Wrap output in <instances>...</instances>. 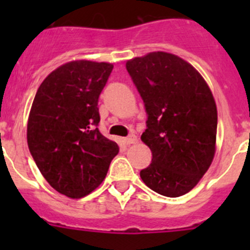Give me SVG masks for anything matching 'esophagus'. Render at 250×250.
Masks as SVG:
<instances>
[{
    "mask_svg": "<svg viewBox=\"0 0 250 250\" xmlns=\"http://www.w3.org/2000/svg\"><path fill=\"white\" fill-rule=\"evenodd\" d=\"M138 143V139L135 135H129V137L125 138V145H132V144H137Z\"/></svg>",
    "mask_w": 250,
    "mask_h": 250,
    "instance_id": "esophagus-1",
    "label": "esophagus"
}]
</instances>
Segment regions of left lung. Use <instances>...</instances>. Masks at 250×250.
Masks as SVG:
<instances>
[{"mask_svg":"<svg viewBox=\"0 0 250 250\" xmlns=\"http://www.w3.org/2000/svg\"><path fill=\"white\" fill-rule=\"evenodd\" d=\"M147 121L141 140L152 161L140 170L147 188L167 197L192 190L215 153L218 111L208 84L191 64L166 52L128 60Z\"/></svg>","mask_w":250,"mask_h":250,"instance_id":"1","label":"left lung"}]
</instances>
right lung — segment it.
Here are the masks:
<instances>
[{
	"label": "right lung",
	"mask_w": 250,
	"mask_h": 250,
	"mask_svg": "<svg viewBox=\"0 0 250 250\" xmlns=\"http://www.w3.org/2000/svg\"><path fill=\"white\" fill-rule=\"evenodd\" d=\"M112 69L110 62H66L44 78L30 110V153L49 185L70 198L94 191L118 153L98 129V100Z\"/></svg>",
	"instance_id": "1"
}]
</instances>
